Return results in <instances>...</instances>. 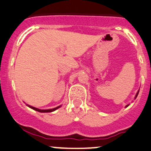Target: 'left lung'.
<instances>
[{
  "label": "left lung",
  "instance_id": "obj_1",
  "mask_svg": "<svg viewBox=\"0 0 151 151\" xmlns=\"http://www.w3.org/2000/svg\"><path fill=\"white\" fill-rule=\"evenodd\" d=\"M139 91H137V94H136V96H135V98H134V99H136V98H137V96H138V93H139ZM128 106H129V104L126 105V107H127Z\"/></svg>",
  "mask_w": 151,
  "mask_h": 151
}]
</instances>
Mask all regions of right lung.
<instances>
[{
	"label": "right lung",
	"instance_id": "obj_1",
	"mask_svg": "<svg viewBox=\"0 0 151 151\" xmlns=\"http://www.w3.org/2000/svg\"><path fill=\"white\" fill-rule=\"evenodd\" d=\"M27 105H28V106H29V107L31 108V109H34V110H36V111H38V112H53V111L56 110V109H58L59 107H60V106H57V107L53 108V109H38V108L34 107V106H30V105H28V104H27Z\"/></svg>",
	"mask_w": 151,
	"mask_h": 151
}]
</instances>
